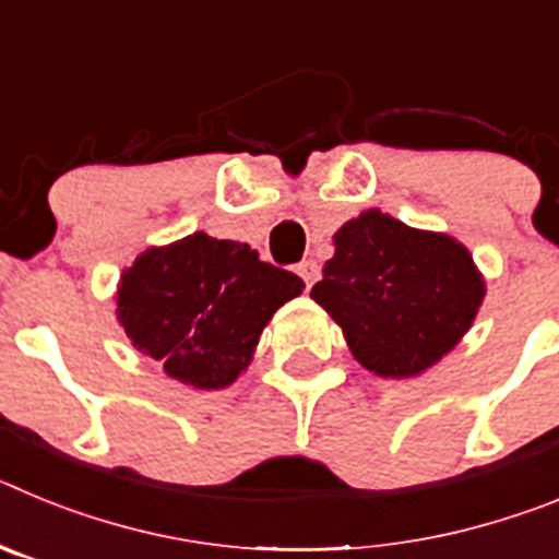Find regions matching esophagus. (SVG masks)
Returning a JSON list of instances; mask_svg holds the SVG:
<instances>
[{"label": "esophagus", "instance_id": "esophagus-1", "mask_svg": "<svg viewBox=\"0 0 559 559\" xmlns=\"http://www.w3.org/2000/svg\"><path fill=\"white\" fill-rule=\"evenodd\" d=\"M296 274L305 280V288H313V283L319 280L322 269H319V263H316V260H302V263L296 265Z\"/></svg>", "mask_w": 559, "mask_h": 559}]
</instances>
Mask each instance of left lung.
<instances>
[{
	"instance_id": "8db88e82",
	"label": "left lung",
	"mask_w": 559,
	"mask_h": 559,
	"mask_svg": "<svg viewBox=\"0 0 559 559\" xmlns=\"http://www.w3.org/2000/svg\"><path fill=\"white\" fill-rule=\"evenodd\" d=\"M335 254L310 296L380 378H414L471 330L484 280L471 251L439 231L367 210L333 235Z\"/></svg>"
}]
</instances>
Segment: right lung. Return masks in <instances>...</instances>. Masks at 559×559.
<instances>
[{"mask_svg": "<svg viewBox=\"0 0 559 559\" xmlns=\"http://www.w3.org/2000/svg\"><path fill=\"white\" fill-rule=\"evenodd\" d=\"M251 246L204 231L142 251L122 271L117 319L140 353L195 389H226L251 364L271 316L302 294Z\"/></svg>", "mask_w": 559, "mask_h": 559, "instance_id": "add662e5", "label": "right lung"}]
</instances>
